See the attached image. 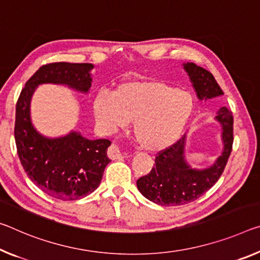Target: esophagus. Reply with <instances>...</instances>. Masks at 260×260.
Masks as SVG:
<instances>
[{
	"label": "esophagus",
	"mask_w": 260,
	"mask_h": 260,
	"mask_svg": "<svg viewBox=\"0 0 260 260\" xmlns=\"http://www.w3.org/2000/svg\"><path fill=\"white\" fill-rule=\"evenodd\" d=\"M108 155L111 159H120L123 157V154L121 152L120 148H119L117 145H112L109 148Z\"/></svg>",
	"instance_id": "esophagus-1"
}]
</instances>
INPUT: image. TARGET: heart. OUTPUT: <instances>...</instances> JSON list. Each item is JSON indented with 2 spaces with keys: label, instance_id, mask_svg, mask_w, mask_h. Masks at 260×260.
<instances>
[{
  "label": "heart",
  "instance_id": "1",
  "mask_svg": "<svg viewBox=\"0 0 260 260\" xmlns=\"http://www.w3.org/2000/svg\"><path fill=\"white\" fill-rule=\"evenodd\" d=\"M193 111L186 91L158 80L125 82L113 93L101 91L93 101L97 122L113 133L133 120V133L143 149L159 151L182 137Z\"/></svg>",
  "mask_w": 260,
  "mask_h": 260
}]
</instances>
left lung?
I'll list each match as a JSON object with an SVG mask.
<instances>
[{
    "mask_svg": "<svg viewBox=\"0 0 260 260\" xmlns=\"http://www.w3.org/2000/svg\"><path fill=\"white\" fill-rule=\"evenodd\" d=\"M183 68L200 102L223 96L212 73L193 62L183 63ZM214 120L221 126L222 141V151L214 163L206 168L189 166L185 155L187 135L184 134L174 146L156 156L155 166L149 174L137 180L138 189L143 197L160 206H180L197 200L219 180L233 148L232 111L222 106Z\"/></svg>",
    "mask_w": 260,
    "mask_h": 260,
    "instance_id": "8db88e82",
    "label": "left lung"
}]
</instances>
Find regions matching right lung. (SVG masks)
<instances>
[{
    "label": "right lung",
    "instance_id": "right-lung-1",
    "mask_svg": "<svg viewBox=\"0 0 260 260\" xmlns=\"http://www.w3.org/2000/svg\"><path fill=\"white\" fill-rule=\"evenodd\" d=\"M92 63L55 62L40 67L28 80L16 105L15 140L20 163L32 182L49 197L63 201L77 200L100 186L111 159L106 139L89 140L73 129L66 135L49 138L32 122L31 100L41 84L63 85L89 93Z\"/></svg>",
    "mask_w": 260,
    "mask_h": 260
}]
</instances>
